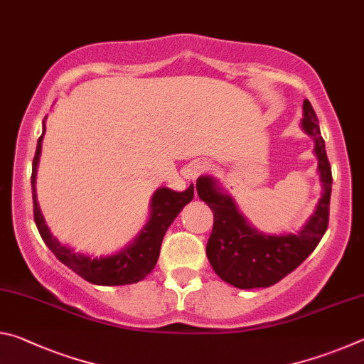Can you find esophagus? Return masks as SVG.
<instances>
[{
    "instance_id": "1",
    "label": "esophagus",
    "mask_w": 364,
    "mask_h": 364,
    "mask_svg": "<svg viewBox=\"0 0 364 364\" xmlns=\"http://www.w3.org/2000/svg\"><path fill=\"white\" fill-rule=\"evenodd\" d=\"M208 170V164L207 162H196L193 167L189 168V176L191 180H197L202 173H205V171Z\"/></svg>"
}]
</instances>
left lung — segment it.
Returning <instances> with one entry per match:
<instances>
[{"label": "left lung", "instance_id": "obj_1", "mask_svg": "<svg viewBox=\"0 0 364 364\" xmlns=\"http://www.w3.org/2000/svg\"><path fill=\"white\" fill-rule=\"evenodd\" d=\"M301 128L315 141L323 196L315 213L297 234H263L237 210L230 194L218 188L212 176L197 180V194L213 212V230L207 242L212 268L228 284L239 289L269 287L299 267L315 250L329 223L332 173L318 117L308 100L304 101Z\"/></svg>", "mask_w": 364, "mask_h": 364}]
</instances>
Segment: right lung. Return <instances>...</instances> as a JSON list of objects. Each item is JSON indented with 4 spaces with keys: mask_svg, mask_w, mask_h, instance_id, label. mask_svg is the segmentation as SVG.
I'll use <instances>...</instances> for the list:
<instances>
[{
    "mask_svg": "<svg viewBox=\"0 0 364 364\" xmlns=\"http://www.w3.org/2000/svg\"><path fill=\"white\" fill-rule=\"evenodd\" d=\"M46 128L43 127V133L38 138L36 144V152L33 157L32 167V196H33V218L36 228H38L40 236L45 244L53 252L54 255L63 262L65 267H69L72 271H75L78 276H82L91 284L97 286H125L133 284L144 279L156 267L160 254V245L162 239L167 232L168 226L173 223L176 215L181 212V208L193 200L194 197V186H191L176 193L168 188H160L152 196L151 200V218L147 225L141 230L139 236L134 241L120 250L119 254L110 257H100L91 258L83 254H75L67 245L60 244L56 237L53 236L49 228L43 218L38 200H36V168H38V160L41 154V141Z\"/></svg>",
    "mask_w": 364,
    "mask_h": 364,
    "instance_id": "right-lung-1",
    "label": "right lung"
}]
</instances>
